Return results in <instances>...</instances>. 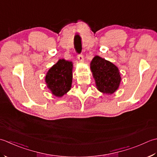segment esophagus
<instances>
[{
	"instance_id": "esophagus-1",
	"label": "esophagus",
	"mask_w": 157,
	"mask_h": 157,
	"mask_svg": "<svg viewBox=\"0 0 157 157\" xmlns=\"http://www.w3.org/2000/svg\"><path fill=\"white\" fill-rule=\"evenodd\" d=\"M78 59L80 62H83V59H84V57H83L82 54H79L78 55Z\"/></svg>"
}]
</instances>
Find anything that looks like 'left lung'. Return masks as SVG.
Masks as SVG:
<instances>
[{"mask_svg":"<svg viewBox=\"0 0 157 157\" xmlns=\"http://www.w3.org/2000/svg\"><path fill=\"white\" fill-rule=\"evenodd\" d=\"M90 68L99 91L104 94H113L117 90L121 77L116 66L97 56L93 58Z\"/></svg>","mask_w":157,"mask_h":157,"instance_id":"left-lung-1","label":"left lung"}]
</instances>
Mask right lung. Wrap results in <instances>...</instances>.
<instances>
[{"label": "right lung", "instance_id": "1", "mask_svg": "<svg viewBox=\"0 0 157 157\" xmlns=\"http://www.w3.org/2000/svg\"><path fill=\"white\" fill-rule=\"evenodd\" d=\"M72 62L59 59L47 72L45 82L47 87L56 97H62L70 90L72 82Z\"/></svg>", "mask_w": 157, "mask_h": 157}]
</instances>
